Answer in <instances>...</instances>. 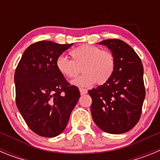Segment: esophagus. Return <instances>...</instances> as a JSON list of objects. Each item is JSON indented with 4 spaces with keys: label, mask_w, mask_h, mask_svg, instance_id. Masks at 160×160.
<instances>
[{
    "label": "esophagus",
    "mask_w": 160,
    "mask_h": 160,
    "mask_svg": "<svg viewBox=\"0 0 160 160\" xmlns=\"http://www.w3.org/2000/svg\"><path fill=\"white\" fill-rule=\"evenodd\" d=\"M79 90H80V93H81V94H87V92H88V90H87V89L80 88L79 89Z\"/></svg>",
    "instance_id": "esophagus-1"
}]
</instances>
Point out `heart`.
Masks as SVG:
<instances>
[{"label":"heart","instance_id":"b5f03b06","mask_svg":"<svg viewBox=\"0 0 160 160\" xmlns=\"http://www.w3.org/2000/svg\"><path fill=\"white\" fill-rule=\"evenodd\" d=\"M73 60L64 56L56 59V67L66 78H73L80 72L83 73L72 82L79 87H90L97 82L102 85L111 78L114 70L115 61L110 51L90 45H82L70 51Z\"/></svg>","mask_w":160,"mask_h":160}]
</instances>
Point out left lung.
Instances as JSON below:
<instances>
[{
  "label": "left lung",
  "instance_id": "8db88e82",
  "mask_svg": "<svg viewBox=\"0 0 160 160\" xmlns=\"http://www.w3.org/2000/svg\"><path fill=\"white\" fill-rule=\"evenodd\" d=\"M98 44L111 50L115 66L107 82L88 91L92 98V118L102 131L122 134L140 118L145 98L143 66L135 50L122 41L108 39Z\"/></svg>",
  "mask_w": 160,
  "mask_h": 160
}]
</instances>
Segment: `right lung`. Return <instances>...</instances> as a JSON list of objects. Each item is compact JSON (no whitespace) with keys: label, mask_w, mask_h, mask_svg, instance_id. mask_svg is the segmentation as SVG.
I'll return each instance as SVG.
<instances>
[{"label":"right lung","mask_w":160,"mask_h":160,"mask_svg":"<svg viewBox=\"0 0 160 160\" xmlns=\"http://www.w3.org/2000/svg\"><path fill=\"white\" fill-rule=\"evenodd\" d=\"M73 44L42 41L25 49L14 75L16 103L28 127L43 137L62 133L80 97L56 67V59Z\"/></svg>","instance_id":"1"}]
</instances>
